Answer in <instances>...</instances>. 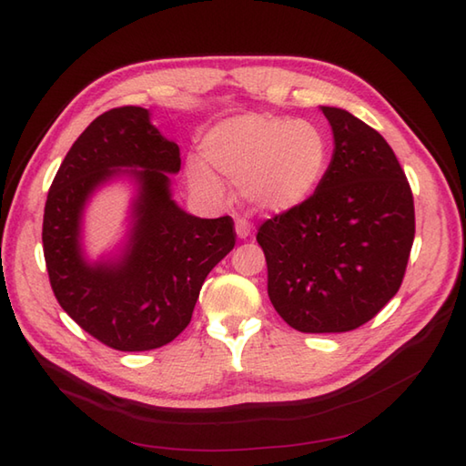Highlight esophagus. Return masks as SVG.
<instances>
[{
    "label": "esophagus",
    "mask_w": 466,
    "mask_h": 466,
    "mask_svg": "<svg viewBox=\"0 0 466 466\" xmlns=\"http://www.w3.org/2000/svg\"><path fill=\"white\" fill-rule=\"evenodd\" d=\"M252 232V224L246 220V218H236V234H238V238L244 240L248 238Z\"/></svg>",
    "instance_id": "1"
}]
</instances>
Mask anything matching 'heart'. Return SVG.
Wrapping results in <instances>:
<instances>
[{"label": "heart", "mask_w": 466, "mask_h": 466, "mask_svg": "<svg viewBox=\"0 0 466 466\" xmlns=\"http://www.w3.org/2000/svg\"><path fill=\"white\" fill-rule=\"evenodd\" d=\"M202 152L216 170L242 184L244 196L268 212L302 204L329 167L330 147L319 126L270 114H246L216 124L204 136ZM187 180L208 194L220 180L202 160L187 162Z\"/></svg>", "instance_id": "b5f03b06"}]
</instances>
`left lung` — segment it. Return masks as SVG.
<instances>
[{
    "label": "left lung",
    "instance_id": "8db88e82",
    "mask_svg": "<svg viewBox=\"0 0 466 466\" xmlns=\"http://www.w3.org/2000/svg\"><path fill=\"white\" fill-rule=\"evenodd\" d=\"M334 154L314 194L256 234L270 302L299 332H349L399 292L414 240V200L392 147L340 107L322 106Z\"/></svg>",
    "mask_w": 466,
    "mask_h": 466
}]
</instances>
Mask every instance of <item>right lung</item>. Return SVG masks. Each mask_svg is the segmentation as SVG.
<instances>
[{"mask_svg": "<svg viewBox=\"0 0 466 466\" xmlns=\"http://www.w3.org/2000/svg\"><path fill=\"white\" fill-rule=\"evenodd\" d=\"M180 147L150 124L146 107L122 106L97 116L69 147L49 186L44 258L59 306L96 340L122 352L172 342L192 320L206 276L234 248L230 216L196 218L170 198ZM120 167L141 182L137 224L122 263L90 267L79 250L83 204Z\"/></svg>", "mask_w": 466, "mask_h": 466, "instance_id": "obj_1", "label": "right lung"}]
</instances>
